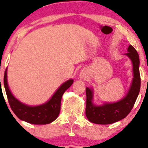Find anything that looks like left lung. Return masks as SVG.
Instances as JSON below:
<instances>
[{
  "mask_svg": "<svg viewBox=\"0 0 148 148\" xmlns=\"http://www.w3.org/2000/svg\"><path fill=\"white\" fill-rule=\"evenodd\" d=\"M130 57L133 64L134 78L128 94L120 101L114 103H105L96 106L92 104V90L86 87V116L90 122L97 124H110L125 118L132 109L140 90L141 79L140 74V59L135 48L130 45L128 52L125 53Z\"/></svg>",
  "mask_w": 148,
  "mask_h": 148,
  "instance_id": "1",
  "label": "left lung"
}]
</instances>
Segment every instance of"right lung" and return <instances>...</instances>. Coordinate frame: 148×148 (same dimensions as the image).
I'll use <instances>...</instances> for the list:
<instances>
[{"label": "right lung", "instance_id": "obj_1", "mask_svg": "<svg viewBox=\"0 0 148 148\" xmlns=\"http://www.w3.org/2000/svg\"><path fill=\"white\" fill-rule=\"evenodd\" d=\"M73 82V79H69L64 83L57 90L51 100L45 104L38 106H28L16 99L10 91L7 83L6 69L3 78L5 92L13 112L19 119L33 124H50L56 119L61 110V101L63 94Z\"/></svg>", "mask_w": 148, "mask_h": 148}]
</instances>
